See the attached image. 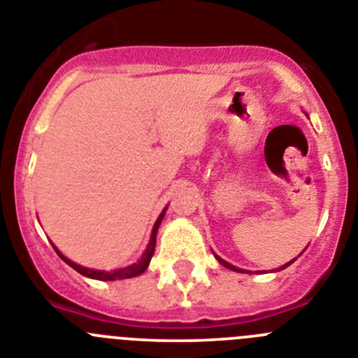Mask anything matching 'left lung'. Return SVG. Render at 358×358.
Here are the masks:
<instances>
[{
	"instance_id": "left-lung-1",
	"label": "left lung",
	"mask_w": 358,
	"mask_h": 358,
	"mask_svg": "<svg viewBox=\"0 0 358 358\" xmlns=\"http://www.w3.org/2000/svg\"><path fill=\"white\" fill-rule=\"evenodd\" d=\"M217 260H218V262H220V264H222V265H224V267L231 268V271H240V268L233 267V265H231V264H227V262H224V260H222V258H218V256H217ZM294 260H296V258H294ZM294 260H292V262H294ZM292 262H289V264H287V265H290V264H292ZM287 265H283V267H281V268H285V267H287Z\"/></svg>"
}]
</instances>
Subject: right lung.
Wrapping results in <instances>:
<instances>
[{
    "label": "right lung",
    "instance_id": "obj_1",
    "mask_svg": "<svg viewBox=\"0 0 358 358\" xmlns=\"http://www.w3.org/2000/svg\"><path fill=\"white\" fill-rule=\"evenodd\" d=\"M163 215L161 213V217L157 218V222L154 224V229H152V236H150V243H148L147 251H145L143 258H141L138 264H132L129 265V267H123V268H118V271H113V273H103V271H93V268H85V267H80V265L73 264V262H69L66 256H62L61 252L57 251V255L61 256L62 260L66 262V264L69 265V267H73L77 273L84 274V276L87 278H93V280H103V281H110V280H123V278H132V276H138V274H141L145 271V268L148 267V264H150V258L152 255H154V249H156V233H157V227H159L161 220H163Z\"/></svg>",
    "mask_w": 358,
    "mask_h": 358
}]
</instances>
